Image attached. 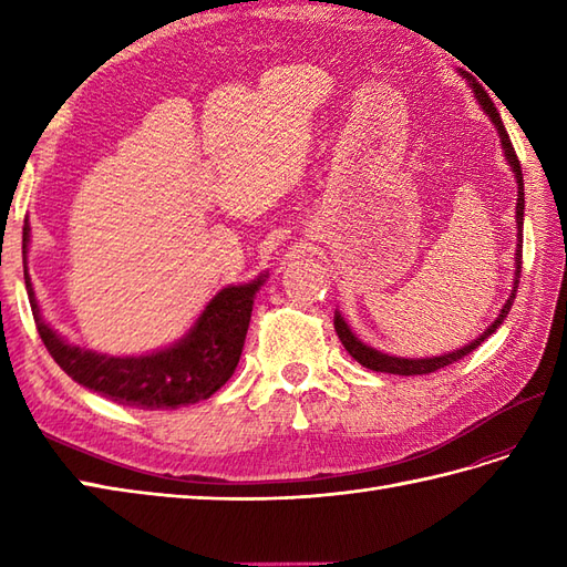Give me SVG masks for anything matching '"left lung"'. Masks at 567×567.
I'll return each mask as SVG.
<instances>
[{"instance_id":"obj_1","label":"left lung","mask_w":567,"mask_h":567,"mask_svg":"<svg viewBox=\"0 0 567 567\" xmlns=\"http://www.w3.org/2000/svg\"><path fill=\"white\" fill-rule=\"evenodd\" d=\"M463 78L470 82V87H473L475 92V100L477 104L483 106V112L489 116V122L495 124L497 134H499V143H502V151H504V158H507L512 173H514V179H516V252H514V285H512V292L507 297V302H504V307L499 309L497 319L489 323V327L477 336L475 341H470L467 346L457 348V351H451V353H443V355H431V358H400V355H390V353H382L378 351V348H372L368 343H363L358 339V336L351 331V327H348L346 319L336 311L333 317V327H336V333H339V339L343 343V348L348 353H351L360 365L368 368V370H375V372H390V375H429V372H436L445 365L455 363V360H461L463 355L473 353L475 348L483 343L485 339H489L492 333H495L499 329V323L507 319L509 309L514 305V297H516V287H519V275H522V231H524V177H522V165H519V158H516V153L512 148V141H509V134L507 128H504L502 124V116L497 112V106L492 104V100L487 97V92L480 87V84L465 75Z\"/></svg>"}]
</instances>
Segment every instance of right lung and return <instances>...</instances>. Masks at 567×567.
Here are the masks:
<instances>
[{
    "label": "right lung",
    "instance_id": "1",
    "mask_svg": "<svg viewBox=\"0 0 567 567\" xmlns=\"http://www.w3.org/2000/svg\"><path fill=\"white\" fill-rule=\"evenodd\" d=\"M29 240L31 226H23V280L35 329L55 363L82 388L116 404L155 412L209 400L234 375L246 343L252 299L268 280V272L216 292L175 343L143 355H106L72 346L43 319L27 268Z\"/></svg>",
    "mask_w": 567,
    "mask_h": 567
}]
</instances>
